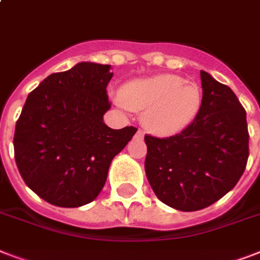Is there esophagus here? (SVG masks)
I'll return each instance as SVG.
<instances>
[{"mask_svg": "<svg viewBox=\"0 0 260 260\" xmlns=\"http://www.w3.org/2000/svg\"><path fill=\"white\" fill-rule=\"evenodd\" d=\"M136 135H138V138H142L143 135H144V132H143V131H142V129H139V131H138V132H136Z\"/></svg>", "mask_w": 260, "mask_h": 260, "instance_id": "obj_1", "label": "esophagus"}]
</instances>
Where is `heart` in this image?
Returning <instances> with one entry per match:
<instances>
[{
  "mask_svg": "<svg viewBox=\"0 0 260 260\" xmlns=\"http://www.w3.org/2000/svg\"><path fill=\"white\" fill-rule=\"evenodd\" d=\"M120 104L143 112L142 121L156 135H174L189 126L202 105L201 89L177 75H155L122 87Z\"/></svg>",
  "mask_w": 260,
  "mask_h": 260,
  "instance_id": "b5f03b06",
  "label": "heart"
}]
</instances>
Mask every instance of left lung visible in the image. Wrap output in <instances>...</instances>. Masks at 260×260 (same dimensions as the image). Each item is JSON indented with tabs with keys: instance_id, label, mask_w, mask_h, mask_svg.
Wrapping results in <instances>:
<instances>
[{
	"instance_id": "8db88e82",
	"label": "left lung",
	"mask_w": 260,
	"mask_h": 260,
	"mask_svg": "<svg viewBox=\"0 0 260 260\" xmlns=\"http://www.w3.org/2000/svg\"><path fill=\"white\" fill-rule=\"evenodd\" d=\"M202 105L194 121L169 138L146 135L147 179L156 197L182 212L204 209L239 182L248 160L246 110L236 94L201 71Z\"/></svg>"
}]
</instances>
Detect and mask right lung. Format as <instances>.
I'll return each instance as SVG.
<instances>
[{"label":"right lung","instance_id":"add662e5","mask_svg":"<svg viewBox=\"0 0 260 260\" xmlns=\"http://www.w3.org/2000/svg\"><path fill=\"white\" fill-rule=\"evenodd\" d=\"M112 77L109 64L82 62L28 94L14 129V159L44 201L78 208L95 200L112 159L136 134L135 126L112 129L104 122Z\"/></svg>","mask_w":260,"mask_h":260}]
</instances>
